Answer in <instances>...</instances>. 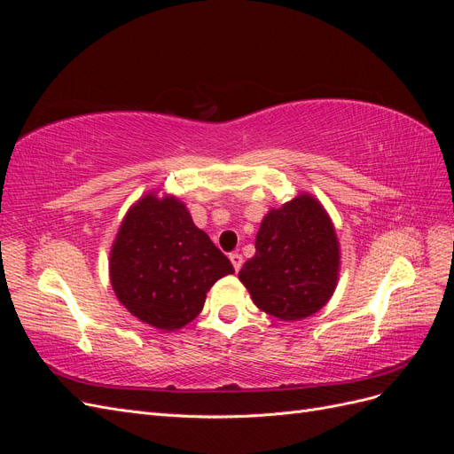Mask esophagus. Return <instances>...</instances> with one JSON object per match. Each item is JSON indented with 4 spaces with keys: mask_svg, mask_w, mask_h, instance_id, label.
Returning <instances> with one entry per match:
<instances>
[{
    "mask_svg": "<svg viewBox=\"0 0 454 454\" xmlns=\"http://www.w3.org/2000/svg\"><path fill=\"white\" fill-rule=\"evenodd\" d=\"M229 259H231V263H232V267H235V270L239 272V270H240V267H242V263H244V259H242V255H240L239 252H235V254H231V255H229Z\"/></svg>",
    "mask_w": 454,
    "mask_h": 454,
    "instance_id": "obj_1",
    "label": "esophagus"
}]
</instances>
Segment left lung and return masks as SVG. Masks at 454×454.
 <instances>
[{
	"label": "left lung",
	"mask_w": 454,
	"mask_h": 454,
	"mask_svg": "<svg viewBox=\"0 0 454 454\" xmlns=\"http://www.w3.org/2000/svg\"><path fill=\"white\" fill-rule=\"evenodd\" d=\"M340 252L320 200L301 193L261 222L255 255L239 272L257 309L280 320L318 312L333 295Z\"/></svg>",
	"instance_id": "obj_1"
}]
</instances>
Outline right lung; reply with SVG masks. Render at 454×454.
Instances as JSON below:
<instances>
[{
    "instance_id": "add662e5",
    "label": "right lung",
    "mask_w": 454,
    "mask_h": 454,
    "mask_svg": "<svg viewBox=\"0 0 454 454\" xmlns=\"http://www.w3.org/2000/svg\"><path fill=\"white\" fill-rule=\"evenodd\" d=\"M231 261L172 195L147 193L127 212L109 254V280L132 316L176 332L195 320Z\"/></svg>"
}]
</instances>
